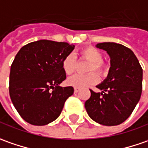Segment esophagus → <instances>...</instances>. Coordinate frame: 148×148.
<instances>
[{"label": "esophagus", "instance_id": "esophagus-1", "mask_svg": "<svg viewBox=\"0 0 148 148\" xmlns=\"http://www.w3.org/2000/svg\"><path fill=\"white\" fill-rule=\"evenodd\" d=\"M79 91V88H74V92H75V93H77Z\"/></svg>", "mask_w": 148, "mask_h": 148}]
</instances>
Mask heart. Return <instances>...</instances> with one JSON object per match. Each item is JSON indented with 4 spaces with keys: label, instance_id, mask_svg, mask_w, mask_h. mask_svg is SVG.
Returning <instances> with one entry per match:
<instances>
[{
    "label": "heart",
    "instance_id": "obj_1",
    "mask_svg": "<svg viewBox=\"0 0 148 148\" xmlns=\"http://www.w3.org/2000/svg\"><path fill=\"white\" fill-rule=\"evenodd\" d=\"M80 58L89 61L86 71L90 72L86 74H75L68 79V84L74 88H83L87 86L98 82V74L101 76L106 75L110 69L108 63L102 60V53L93 47H87L80 51ZM62 67L66 74H73L76 67V60L73 54L67 55L62 62ZM95 71V73L92 72Z\"/></svg>",
    "mask_w": 148,
    "mask_h": 148
}]
</instances>
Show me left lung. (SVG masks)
Here are the masks:
<instances>
[{
  "mask_svg": "<svg viewBox=\"0 0 148 148\" xmlns=\"http://www.w3.org/2000/svg\"><path fill=\"white\" fill-rule=\"evenodd\" d=\"M97 47L107 51L110 69L107 78L97 86L101 92L90 89L85 101L89 117L102 125L114 126L127 120L140 99L143 89V69L130 48L115 42H103Z\"/></svg>",
  "mask_w": 148,
  "mask_h": 148,
  "instance_id": "8db88e82",
  "label": "left lung"
}]
</instances>
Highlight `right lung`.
<instances>
[{
  "instance_id": "add662e5",
  "label": "right lung",
  "mask_w": 148,
  "mask_h": 148,
  "mask_svg": "<svg viewBox=\"0 0 148 148\" xmlns=\"http://www.w3.org/2000/svg\"><path fill=\"white\" fill-rule=\"evenodd\" d=\"M74 45L40 40L23 46L10 67L9 92L26 122L46 125L58 118L74 88L60 87L66 79L62 62Z\"/></svg>"
}]
</instances>
